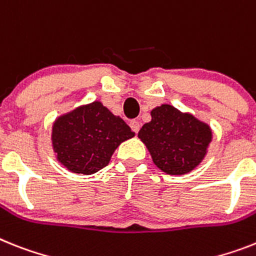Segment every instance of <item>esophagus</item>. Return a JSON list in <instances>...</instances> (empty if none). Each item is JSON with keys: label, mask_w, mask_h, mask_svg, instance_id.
Segmentation results:
<instances>
[{"label": "esophagus", "mask_w": 256, "mask_h": 256, "mask_svg": "<svg viewBox=\"0 0 256 256\" xmlns=\"http://www.w3.org/2000/svg\"><path fill=\"white\" fill-rule=\"evenodd\" d=\"M130 128H132V130L135 134H138L139 128H140V124H139L136 120H132V121H130Z\"/></svg>", "instance_id": "esophagus-1"}]
</instances>
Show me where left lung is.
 <instances>
[{"instance_id": "left-lung-1", "label": "left lung", "mask_w": 256, "mask_h": 256, "mask_svg": "<svg viewBox=\"0 0 256 256\" xmlns=\"http://www.w3.org/2000/svg\"><path fill=\"white\" fill-rule=\"evenodd\" d=\"M151 116L138 136L158 168L168 174H184L196 168L212 139L208 124L166 104L154 108Z\"/></svg>"}]
</instances>
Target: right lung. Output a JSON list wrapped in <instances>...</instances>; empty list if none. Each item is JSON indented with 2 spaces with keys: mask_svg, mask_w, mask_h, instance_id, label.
I'll return each instance as SVG.
<instances>
[{
  "mask_svg": "<svg viewBox=\"0 0 256 256\" xmlns=\"http://www.w3.org/2000/svg\"><path fill=\"white\" fill-rule=\"evenodd\" d=\"M134 135L122 118L94 102L57 118L52 142L57 158L68 170L94 174L109 164L122 142Z\"/></svg>",
  "mask_w": 256,
  "mask_h": 256,
  "instance_id": "add662e5",
  "label": "right lung"
}]
</instances>
